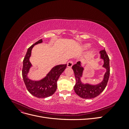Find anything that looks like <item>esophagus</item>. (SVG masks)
Here are the masks:
<instances>
[{
  "label": "esophagus",
  "instance_id": "obj_1",
  "mask_svg": "<svg viewBox=\"0 0 129 129\" xmlns=\"http://www.w3.org/2000/svg\"><path fill=\"white\" fill-rule=\"evenodd\" d=\"M73 65V62L72 61H68V63H67V67H69V68H71Z\"/></svg>",
  "mask_w": 129,
  "mask_h": 129
}]
</instances>
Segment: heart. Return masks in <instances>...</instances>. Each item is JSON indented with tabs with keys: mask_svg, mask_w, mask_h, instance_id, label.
Wrapping results in <instances>:
<instances>
[{
	"mask_svg": "<svg viewBox=\"0 0 129 129\" xmlns=\"http://www.w3.org/2000/svg\"><path fill=\"white\" fill-rule=\"evenodd\" d=\"M88 46H89V45H85V46H84V47H85V48H87Z\"/></svg>",
	"mask_w": 129,
	"mask_h": 129,
	"instance_id": "obj_1",
	"label": "heart"
}]
</instances>
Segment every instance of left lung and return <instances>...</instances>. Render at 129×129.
Returning <instances> with one entry per match:
<instances>
[{"mask_svg": "<svg viewBox=\"0 0 129 129\" xmlns=\"http://www.w3.org/2000/svg\"><path fill=\"white\" fill-rule=\"evenodd\" d=\"M101 58L104 60L103 67L107 69L105 73L104 79L102 82L99 84L92 85L89 84H83L81 81V77L82 76L83 68L81 65L80 61L73 66L72 69L75 74L76 84L74 85V89L76 94L81 98L85 99H91L99 96L106 87L110 76V65L109 58L105 49L100 51Z\"/></svg>", "mask_w": 129, "mask_h": 129, "instance_id": "1", "label": "left lung"}]
</instances>
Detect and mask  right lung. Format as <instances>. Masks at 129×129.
Returning <instances> with one entry per match:
<instances>
[{
    "label": "right lung",
    "instance_id": "right-lung-1",
    "mask_svg": "<svg viewBox=\"0 0 129 129\" xmlns=\"http://www.w3.org/2000/svg\"><path fill=\"white\" fill-rule=\"evenodd\" d=\"M42 42L40 39L28 48L23 60L22 75L27 90L34 96L38 98H46L53 95L57 89V81L61 74L67 67V64L57 65L52 68L47 76L40 81H34L27 76L30 67L32 66L29 58L31 51L34 45Z\"/></svg>",
    "mask_w": 129,
    "mask_h": 129
}]
</instances>
